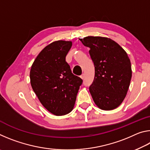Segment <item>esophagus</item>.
I'll use <instances>...</instances> for the list:
<instances>
[{
	"label": "esophagus",
	"instance_id": "obj_1",
	"mask_svg": "<svg viewBox=\"0 0 150 150\" xmlns=\"http://www.w3.org/2000/svg\"><path fill=\"white\" fill-rule=\"evenodd\" d=\"M80 77L82 79H84V77H85V75L84 74H82V75L80 76Z\"/></svg>",
	"mask_w": 150,
	"mask_h": 150
}]
</instances>
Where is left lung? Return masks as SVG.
I'll return each mask as SVG.
<instances>
[{
	"mask_svg": "<svg viewBox=\"0 0 150 150\" xmlns=\"http://www.w3.org/2000/svg\"><path fill=\"white\" fill-rule=\"evenodd\" d=\"M79 40L90 48L95 65V78L89 87L94 102L103 110L117 108L125 98L132 77L128 55L117 43L107 38L87 36Z\"/></svg>",
	"mask_w": 150,
	"mask_h": 150,
	"instance_id": "left-lung-1",
	"label": "left lung"
}]
</instances>
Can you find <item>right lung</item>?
I'll use <instances>...</instances> for the list:
<instances>
[{"instance_id":"1","label":"right lung","mask_w":150,"mask_h":150,"mask_svg":"<svg viewBox=\"0 0 150 150\" xmlns=\"http://www.w3.org/2000/svg\"><path fill=\"white\" fill-rule=\"evenodd\" d=\"M71 42L59 40L47 45L32 65V87L42 105L56 116L67 115L74 106L83 80L73 75L65 57Z\"/></svg>"}]
</instances>
